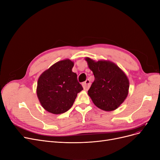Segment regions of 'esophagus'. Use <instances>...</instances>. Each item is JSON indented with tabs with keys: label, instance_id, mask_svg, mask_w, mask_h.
<instances>
[{
	"label": "esophagus",
	"instance_id": "esophagus-1",
	"mask_svg": "<svg viewBox=\"0 0 160 160\" xmlns=\"http://www.w3.org/2000/svg\"><path fill=\"white\" fill-rule=\"evenodd\" d=\"M91 86V82L89 79H87L84 83H83V88L85 90H88Z\"/></svg>",
	"mask_w": 160,
	"mask_h": 160
}]
</instances>
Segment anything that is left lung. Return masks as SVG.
Returning <instances> with one entry per match:
<instances>
[{"instance_id": "8db88e82", "label": "left lung", "mask_w": 160, "mask_h": 160, "mask_svg": "<svg viewBox=\"0 0 160 160\" xmlns=\"http://www.w3.org/2000/svg\"><path fill=\"white\" fill-rule=\"evenodd\" d=\"M89 68L93 71L95 80L88 95L98 108L106 111L118 109L127 98L129 81L123 70L107 60L95 61L85 57Z\"/></svg>"}]
</instances>
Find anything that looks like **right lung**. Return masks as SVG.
<instances>
[{"label":"right lung","mask_w":160,"mask_h":160,"mask_svg":"<svg viewBox=\"0 0 160 160\" xmlns=\"http://www.w3.org/2000/svg\"><path fill=\"white\" fill-rule=\"evenodd\" d=\"M74 62L69 59L59 61L38 77L37 95L42 107L48 112L61 114L73 105L77 93L83 90L72 71Z\"/></svg>","instance_id":"add662e5"}]
</instances>
